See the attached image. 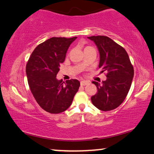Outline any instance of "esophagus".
<instances>
[{
  "label": "esophagus",
  "instance_id": "obj_1",
  "mask_svg": "<svg viewBox=\"0 0 154 154\" xmlns=\"http://www.w3.org/2000/svg\"><path fill=\"white\" fill-rule=\"evenodd\" d=\"M80 85H81V86H85V85H89V82H87V81H85V80L81 81Z\"/></svg>",
  "mask_w": 154,
  "mask_h": 154
}]
</instances>
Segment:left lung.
<instances>
[{"label":"left lung","mask_w":154,"mask_h":154,"mask_svg":"<svg viewBox=\"0 0 154 154\" xmlns=\"http://www.w3.org/2000/svg\"><path fill=\"white\" fill-rule=\"evenodd\" d=\"M100 54L98 67L106 72V81L99 84L92 82L97 87V93L92 96V103L98 109L109 111L116 109L125 99L130 89L134 68L123 47L108 36H92Z\"/></svg>","instance_id":"left-lung-1"}]
</instances>
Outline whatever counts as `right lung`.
I'll use <instances>...</instances> for the list:
<instances>
[{
	"mask_svg": "<svg viewBox=\"0 0 154 154\" xmlns=\"http://www.w3.org/2000/svg\"><path fill=\"white\" fill-rule=\"evenodd\" d=\"M77 37H52L38 45L26 65L30 90L40 107L53 114L60 113L70 106L80 82L66 83L56 78L70 44Z\"/></svg>",
	"mask_w": 154,
	"mask_h": 154,
	"instance_id": "right-lung-1",
	"label": "right lung"
}]
</instances>
